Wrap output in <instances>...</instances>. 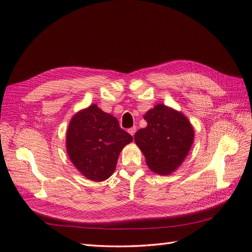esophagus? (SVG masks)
<instances>
[{"mask_svg": "<svg viewBox=\"0 0 252 252\" xmlns=\"http://www.w3.org/2000/svg\"><path fill=\"white\" fill-rule=\"evenodd\" d=\"M127 132H129L132 136H134L135 132H136V126H133V127H131V129L127 130Z\"/></svg>", "mask_w": 252, "mask_h": 252, "instance_id": "1", "label": "esophagus"}]
</instances>
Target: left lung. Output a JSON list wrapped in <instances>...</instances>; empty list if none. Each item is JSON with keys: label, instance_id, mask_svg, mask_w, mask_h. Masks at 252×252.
I'll list each match as a JSON object with an SVG mask.
<instances>
[{"label": "left lung", "instance_id": "left-lung-1", "mask_svg": "<svg viewBox=\"0 0 252 252\" xmlns=\"http://www.w3.org/2000/svg\"><path fill=\"white\" fill-rule=\"evenodd\" d=\"M144 119L147 126L135 133V144L153 172L169 175L189 155L194 143V127L181 111L163 104L149 109Z\"/></svg>", "mask_w": 252, "mask_h": 252}]
</instances>
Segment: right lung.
<instances>
[{
    "label": "right lung",
    "mask_w": 252,
    "mask_h": 252,
    "mask_svg": "<svg viewBox=\"0 0 252 252\" xmlns=\"http://www.w3.org/2000/svg\"><path fill=\"white\" fill-rule=\"evenodd\" d=\"M132 141L114 116L93 104L71 118L66 148L80 173L88 180L103 182L114 173L120 152Z\"/></svg>",
    "instance_id": "right-lung-1"
}]
</instances>
